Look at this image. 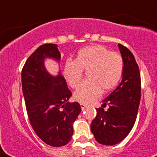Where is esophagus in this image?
<instances>
[{"label":"esophagus","mask_w":157,"mask_h":157,"mask_svg":"<svg viewBox=\"0 0 157 157\" xmlns=\"http://www.w3.org/2000/svg\"><path fill=\"white\" fill-rule=\"evenodd\" d=\"M81 110H82V111H85L86 108V105L83 104V103H81Z\"/></svg>","instance_id":"obj_1"}]
</instances>
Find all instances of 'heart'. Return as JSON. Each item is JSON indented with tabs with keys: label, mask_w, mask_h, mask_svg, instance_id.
<instances>
[{
	"label": "heart",
	"mask_w": 157,
	"mask_h": 157,
	"mask_svg": "<svg viewBox=\"0 0 157 157\" xmlns=\"http://www.w3.org/2000/svg\"><path fill=\"white\" fill-rule=\"evenodd\" d=\"M83 71H88L87 79L73 94V99L83 104H90L100 98L105 92L114 89L124 72V61L119 54L102 45H91L78 51L75 61L69 60L63 67L67 83L77 88Z\"/></svg>",
	"instance_id": "heart-1"
}]
</instances>
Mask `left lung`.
Returning a JSON list of instances; mask_svg holds the SVG:
<instances>
[{
    "label": "left lung",
    "instance_id": "left-lung-1",
    "mask_svg": "<svg viewBox=\"0 0 157 157\" xmlns=\"http://www.w3.org/2000/svg\"><path fill=\"white\" fill-rule=\"evenodd\" d=\"M118 48L124 61L121 82L103 101L102 107L96 108L97 116L90 124L96 141L107 146L119 144L131 131L141 99V79L135 58L121 44ZM106 104L109 107L104 111Z\"/></svg>",
    "mask_w": 157,
    "mask_h": 157
}]
</instances>
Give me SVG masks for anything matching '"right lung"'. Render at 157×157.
I'll return each mask as SVG.
<instances>
[{"label": "right lung", "instance_id": "obj_1", "mask_svg": "<svg viewBox=\"0 0 157 157\" xmlns=\"http://www.w3.org/2000/svg\"><path fill=\"white\" fill-rule=\"evenodd\" d=\"M47 59L59 64L58 45H42L28 58L22 71V88L28 118L36 135L50 146L62 147L71 140L72 124L81 107L76 102H69L71 93L60 69L56 76L47 71Z\"/></svg>", "mask_w": 157, "mask_h": 157}]
</instances>
